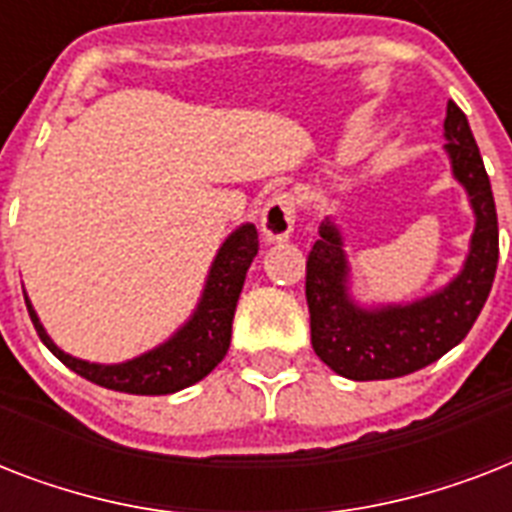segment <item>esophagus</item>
Here are the masks:
<instances>
[{"label": "esophagus", "instance_id": "34e87169", "mask_svg": "<svg viewBox=\"0 0 512 512\" xmlns=\"http://www.w3.org/2000/svg\"><path fill=\"white\" fill-rule=\"evenodd\" d=\"M263 236L268 244H284L295 231V199L289 193H276L263 209L260 217Z\"/></svg>", "mask_w": 512, "mask_h": 512}]
</instances>
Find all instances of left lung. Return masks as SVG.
<instances>
[{
    "mask_svg": "<svg viewBox=\"0 0 512 512\" xmlns=\"http://www.w3.org/2000/svg\"><path fill=\"white\" fill-rule=\"evenodd\" d=\"M444 138L454 180L468 193L476 217L468 257L449 284L412 303H356L340 228L332 217L319 225V239L305 265L311 342L316 356L340 377L393 380L433 364L465 340L492 292L500 260L492 183L468 116L454 100L446 103Z\"/></svg>",
    "mask_w": 512,
    "mask_h": 512,
    "instance_id": "8db88e82",
    "label": "left lung"
}]
</instances>
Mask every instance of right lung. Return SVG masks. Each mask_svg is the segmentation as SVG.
<instances>
[{"mask_svg":"<svg viewBox=\"0 0 512 512\" xmlns=\"http://www.w3.org/2000/svg\"><path fill=\"white\" fill-rule=\"evenodd\" d=\"M257 249H260V241H257L255 225H239L223 241V247L217 249L191 319L185 321L170 340H164L162 345H156V348L146 350L130 361H122V364H95V361L68 356L66 350H60L47 335V329L42 327L26 292H23V297H26L28 316L34 321L39 340L71 372L95 382L100 388L119 390V393L167 396V393H177L193 382L204 380L225 358L228 345H231L233 313H236L241 287H244V279H247V271L255 260Z\"/></svg>","mask_w":512,"mask_h":512,"instance_id":"add662e5","label":"right lung"}]
</instances>
